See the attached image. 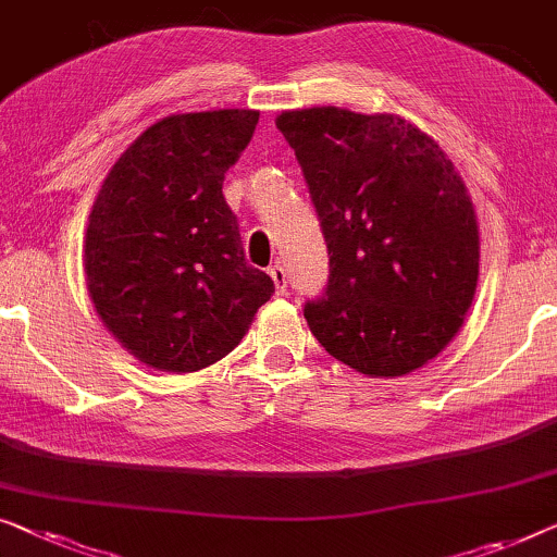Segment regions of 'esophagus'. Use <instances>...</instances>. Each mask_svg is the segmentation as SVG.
Instances as JSON below:
<instances>
[{
    "instance_id": "esophagus-1",
    "label": "esophagus",
    "mask_w": 557,
    "mask_h": 557,
    "mask_svg": "<svg viewBox=\"0 0 557 557\" xmlns=\"http://www.w3.org/2000/svg\"><path fill=\"white\" fill-rule=\"evenodd\" d=\"M269 273H271L273 284H276V294H286L288 292V273L284 265H273Z\"/></svg>"
}]
</instances>
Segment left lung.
<instances>
[{
	"label": "left lung",
	"instance_id": "left-lung-1",
	"mask_svg": "<svg viewBox=\"0 0 557 557\" xmlns=\"http://www.w3.org/2000/svg\"><path fill=\"white\" fill-rule=\"evenodd\" d=\"M296 152L329 248V284L306 301L317 342L369 376H401L462 326L480 273V231L437 143L397 115L288 110Z\"/></svg>",
	"mask_w": 557,
	"mask_h": 557
}]
</instances>
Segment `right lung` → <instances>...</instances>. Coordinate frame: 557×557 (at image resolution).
Masks as SVG:
<instances>
[{
    "instance_id": "obj_1",
    "label": "right lung",
    "mask_w": 557,
    "mask_h": 557,
    "mask_svg": "<svg viewBox=\"0 0 557 557\" xmlns=\"http://www.w3.org/2000/svg\"><path fill=\"white\" fill-rule=\"evenodd\" d=\"M259 112L213 110L150 125L112 165L85 233L87 292L143 364L198 372L246 336L276 292L246 263L223 178Z\"/></svg>"
}]
</instances>
